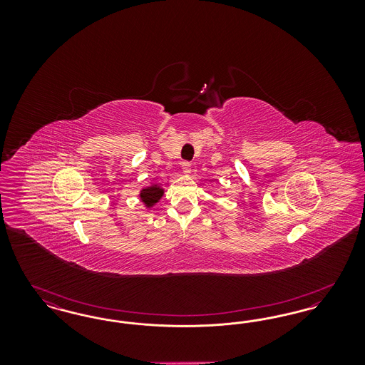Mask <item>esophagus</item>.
I'll return each instance as SVG.
<instances>
[{
    "label": "esophagus",
    "mask_w": 365,
    "mask_h": 365,
    "mask_svg": "<svg viewBox=\"0 0 365 365\" xmlns=\"http://www.w3.org/2000/svg\"><path fill=\"white\" fill-rule=\"evenodd\" d=\"M182 171H183V174H185V175H190L191 174L190 163H183V164H182Z\"/></svg>",
    "instance_id": "1"
}]
</instances>
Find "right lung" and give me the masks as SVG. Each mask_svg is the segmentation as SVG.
Instances as JSON below:
<instances>
[{
    "label": "right lung",
    "instance_id": "1",
    "mask_svg": "<svg viewBox=\"0 0 365 365\" xmlns=\"http://www.w3.org/2000/svg\"><path fill=\"white\" fill-rule=\"evenodd\" d=\"M164 191L165 190L160 185L152 183L150 186L140 189V191H139V198L143 202L145 208L152 209L161 200V197L164 195Z\"/></svg>",
    "mask_w": 365,
    "mask_h": 365
}]
</instances>
